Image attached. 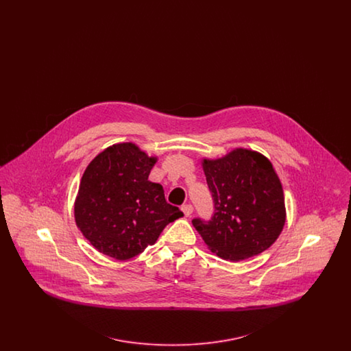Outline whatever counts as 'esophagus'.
I'll list each match as a JSON object with an SVG mask.
<instances>
[{
  "instance_id": "esophagus-1",
  "label": "esophagus",
  "mask_w": 351,
  "mask_h": 351,
  "mask_svg": "<svg viewBox=\"0 0 351 351\" xmlns=\"http://www.w3.org/2000/svg\"><path fill=\"white\" fill-rule=\"evenodd\" d=\"M182 212L184 213V216L185 217H189L191 215H192V212H193V206L191 205V204H185V205H182Z\"/></svg>"
}]
</instances>
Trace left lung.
<instances>
[{
    "label": "left lung",
    "mask_w": 351,
    "mask_h": 351,
    "mask_svg": "<svg viewBox=\"0 0 351 351\" xmlns=\"http://www.w3.org/2000/svg\"><path fill=\"white\" fill-rule=\"evenodd\" d=\"M213 216L192 223L206 246L226 261L258 255L276 241L285 222L283 188L266 156L237 149L202 162Z\"/></svg>",
    "instance_id": "obj_1"
}]
</instances>
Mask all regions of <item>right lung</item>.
<instances>
[{"mask_svg":"<svg viewBox=\"0 0 351 351\" xmlns=\"http://www.w3.org/2000/svg\"><path fill=\"white\" fill-rule=\"evenodd\" d=\"M156 159L133 143L99 154L85 169L75 202L77 228L93 247L126 261L154 245L169 222L182 217L160 184L149 182Z\"/></svg>","mask_w":351,"mask_h":351,"instance_id":"right-lung-1","label":"right lung"}]
</instances>
